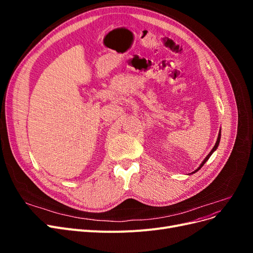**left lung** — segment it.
<instances>
[{
    "mask_svg": "<svg viewBox=\"0 0 253 253\" xmlns=\"http://www.w3.org/2000/svg\"><path fill=\"white\" fill-rule=\"evenodd\" d=\"M219 140H220V132H219V134H218V137H217V140H216V142H215V145H214V147H213V149L211 150V152H210V153H209V154H208V155H207V157H206V158L204 159V162L202 163V165L200 166V168H197V170H195V171H194L193 173H195V172H197L198 170H200V169H201V168H202V167H203V166L205 165V163L207 162V160H208V159L210 158V156L212 155V153H213L214 151H215V150L217 149V147H218V143H219Z\"/></svg>",
    "mask_w": 253,
    "mask_h": 253,
    "instance_id": "1",
    "label": "left lung"
}]
</instances>
